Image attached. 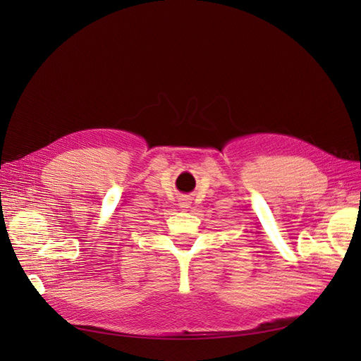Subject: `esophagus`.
Returning <instances> with one entry per match:
<instances>
[{"instance_id": "esophagus-1", "label": "esophagus", "mask_w": 361, "mask_h": 361, "mask_svg": "<svg viewBox=\"0 0 361 361\" xmlns=\"http://www.w3.org/2000/svg\"><path fill=\"white\" fill-rule=\"evenodd\" d=\"M180 207H188L190 206V202L187 199H180Z\"/></svg>"}]
</instances>
